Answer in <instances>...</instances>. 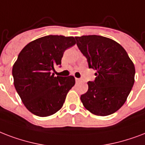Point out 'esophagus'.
Masks as SVG:
<instances>
[{
	"mask_svg": "<svg viewBox=\"0 0 145 145\" xmlns=\"http://www.w3.org/2000/svg\"><path fill=\"white\" fill-rule=\"evenodd\" d=\"M76 82H82V80H81L80 78H76Z\"/></svg>",
	"mask_w": 145,
	"mask_h": 145,
	"instance_id": "1",
	"label": "esophagus"
}]
</instances>
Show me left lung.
<instances>
[{
	"label": "left lung",
	"instance_id": "1",
	"mask_svg": "<svg viewBox=\"0 0 145 145\" xmlns=\"http://www.w3.org/2000/svg\"><path fill=\"white\" fill-rule=\"evenodd\" d=\"M76 44L96 70L95 82L81 95L83 105L91 113L105 116L125 104L135 82V69L125 50L113 39L100 35L76 37Z\"/></svg>",
	"mask_w": 145,
	"mask_h": 145
}]
</instances>
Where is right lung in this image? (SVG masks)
Here are the masks:
<instances>
[{"label":"right lung","mask_w":145,"mask_h":145,"mask_svg":"<svg viewBox=\"0 0 145 145\" xmlns=\"http://www.w3.org/2000/svg\"><path fill=\"white\" fill-rule=\"evenodd\" d=\"M74 37L47 35L31 41L13 66V84L22 103L38 116L60 110L67 93L75 85L74 76H54L51 70L61 64L63 53L76 44Z\"/></svg>","instance_id":"1"}]
</instances>
